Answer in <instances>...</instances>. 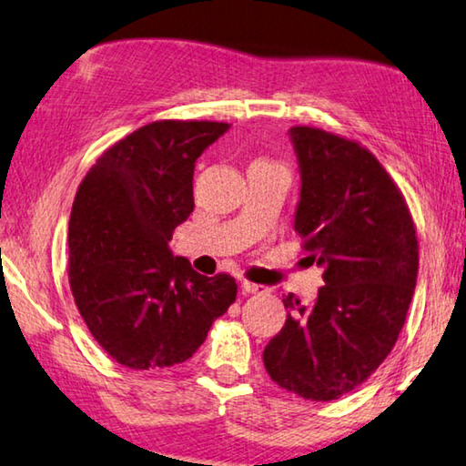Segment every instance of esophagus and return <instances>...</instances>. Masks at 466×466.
<instances>
[{
	"label": "esophagus",
	"instance_id": "obj_1",
	"mask_svg": "<svg viewBox=\"0 0 466 466\" xmlns=\"http://www.w3.org/2000/svg\"><path fill=\"white\" fill-rule=\"evenodd\" d=\"M240 288H242V292H245V294H265V292H268V288H265V286L247 282V279H240Z\"/></svg>",
	"mask_w": 466,
	"mask_h": 466
}]
</instances>
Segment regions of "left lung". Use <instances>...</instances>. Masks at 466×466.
Returning <instances> with one entry per match:
<instances>
[{
    "label": "left lung",
    "mask_w": 466,
    "mask_h": 466,
    "mask_svg": "<svg viewBox=\"0 0 466 466\" xmlns=\"http://www.w3.org/2000/svg\"><path fill=\"white\" fill-rule=\"evenodd\" d=\"M300 172L294 230L323 268L311 307L284 299L286 323L263 350L269 378L307 400L352 392L404 326L419 245L400 190L371 153L331 132L288 130Z\"/></svg>",
    "instance_id": "obj_1"
}]
</instances>
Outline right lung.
<instances>
[{"mask_svg":"<svg viewBox=\"0 0 466 466\" xmlns=\"http://www.w3.org/2000/svg\"><path fill=\"white\" fill-rule=\"evenodd\" d=\"M230 130L224 122L161 120L101 155L74 198L70 288L88 331L117 363H184L236 300L228 273L207 278L167 242L195 209V164Z\"/></svg>","mask_w":466,"mask_h":466,"instance_id":"1","label":"right lung"}]
</instances>
